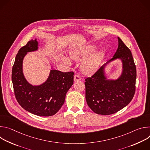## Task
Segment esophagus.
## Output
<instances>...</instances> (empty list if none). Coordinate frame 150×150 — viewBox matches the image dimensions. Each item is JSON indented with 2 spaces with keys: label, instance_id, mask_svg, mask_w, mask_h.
Listing matches in <instances>:
<instances>
[{
  "label": "esophagus",
  "instance_id": "1",
  "mask_svg": "<svg viewBox=\"0 0 150 150\" xmlns=\"http://www.w3.org/2000/svg\"><path fill=\"white\" fill-rule=\"evenodd\" d=\"M81 79V78L80 77V76L79 75H74V81H80Z\"/></svg>",
  "mask_w": 150,
  "mask_h": 150
}]
</instances>
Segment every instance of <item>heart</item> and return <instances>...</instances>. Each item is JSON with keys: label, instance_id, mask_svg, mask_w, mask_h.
Segmentation results:
<instances>
[{"label": "heart", "instance_id": "obj_1", "mask_svg": "<svg viewBox=\"0 0 150 150\" xmlns=\"http://www.w3.org/2000/svg\"><path fill=\"white\" fill-rule=\"evenodd\" d=\"M97 49L98 46L97 45H93L85 47L74 49L69 52L70 57L74 60L81 61L93 54ZM103 54L104 52L103 51L98 52L84 60L81 63V66L82 72L84 74L88 75L94 73L100 65ZM62 59L67 65L69 66L72 65L71 59L69 57L63 56Z\"/></svg>", "mask_w": 150, "mask_h": 150}]
</instances>
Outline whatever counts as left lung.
<instances>
[{
  "label": "left lung",
  "mask_w": 150,
  "mask_h": 150,
  "mask_svg": "<svg viewBox=\"0 0 150 150\" xmlns=\"http://www.w3.org/2000/svg\"><path fill=\"white\" fill-rule=\"evenodd\" d=\"M118 47L112 59L107 61L91 77L85 79V98L96 113L109 115L124 108L134 97L137 78L136 67L132 53L117 37ZM122 63V71L116 79H109L105 69L116 59Z\"/></svg>",
  "instance_id": "1"
}]
</instances>
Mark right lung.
<instances>
[{"mask_svg": "<svg viewBox=\"0 0 150 150\" xmlns=\"http://www.w3.org/2000/svg\"><path fill=\"white\" fill-rule=\"evenodd\" d=\"M37 38L31 40L18 51L12 68V81L15 97L22 108L39 116L55 115L62 108L66 94L74 83V72L51 70L47 79L40 85L30 83L23 72V60L29 52L38 50Z\"/></svg>", "mask_w": 150, "mask_h": 150, "instance_id": "1", "label": "right lung"}]
</instances>
